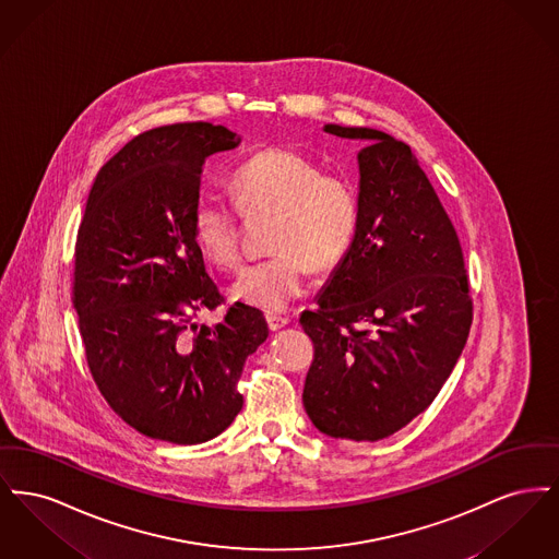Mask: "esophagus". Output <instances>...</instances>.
I'll return each instance as SVG.
<instances>
[{
  "mask_svg": "<svg viewBox=\"0 0 559 559\" xmlns=\"http://www.w3.org/2000/svg\"><path fill=\"white\" fill-rule=\"evenodd\" d=\"M266 322L270 331H281L283 326H287V324H289V319H287V317H281V314H272V312H267Z\"/></svg>",
  "mask_w": 559,
  "mask_h": 559,
  "instance_id": "obj_1",
  "label": "esophagus"
}]
</instances>
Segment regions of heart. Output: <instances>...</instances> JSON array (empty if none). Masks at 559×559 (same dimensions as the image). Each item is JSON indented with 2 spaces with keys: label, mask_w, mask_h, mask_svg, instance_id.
<instances>
[{
  "label": "heart",
  "mask_w": 559,
  "mask_h": 559,
  "mask_svg": "<svg viewBox=\"0 0 559 559\" xmlns=\"http://www.w3.org/2000/svg\"><path fill=\"white\" fill-rule=\"evenodd\" d=\"M230 187L239 211L219 199L201 197L192 213V235L215 266H240V213H274L270 258L247 267L233 287L240 304L281 312L308 283V272H331L344 262L360 219L356 187L337 174L322 171L319 160L289 148H264L240 163Z\"/></svg>",
  "instance_id": "heart-1"
}]
</instances>
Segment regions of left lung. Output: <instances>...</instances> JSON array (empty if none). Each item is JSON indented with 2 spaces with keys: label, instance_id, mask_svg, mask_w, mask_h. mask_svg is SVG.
<instances>
[{
  "label": "left lung",
  "instance_id": "obj_1",
  "mask_svg": "<svg viewBox=\"0 0 559 559\" xmlns=\"http://www.w3.org/2000/svg\"><path fill=\"white\" fill-rule=\"evenodd\" d=\"M358 138L360 219L301 326L314 344L304 406L331 438L377 442L438 396L474 319L461 242L411 146L371 128Z\"/></svg>",
  "mask_w": 559,
  "mask_h": 559
}]
</instances>
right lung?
I'll return each instance as SVG.
<instances>
[{"label":"right lung","instance_id":"right-lung-1","mask_svg":"<svg viewBox=\"0 0 559 559\" xmlns=\"http://www.w3.org/2000/svg\"><path fill=\"white\" fill-rule=\"evenodd\" d=\"M239 142L203 121L135 135L98 171L78 233L73 306L90 372L128 426L171 444L235 421L242 365L267 337L264 314L240 301L217 324L194 322L224 295L190 213L205 159Z\"/></svg>","mask_w":559,"mask_h":559}]
</instances>
